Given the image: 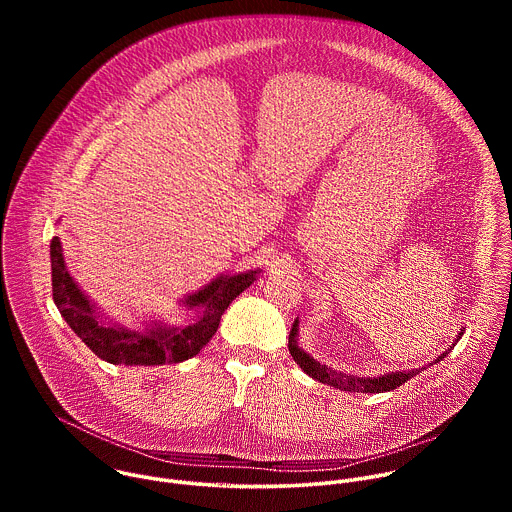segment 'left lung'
<instances>
[{
	"instance_id": "obj_1",
	"label": "left lung",
	"mask_w": 512,
	"mask_h": 512,
	"mask_svg": "<svg viewBox=\"0 0 512 512\" xmlns=\"http://www.w3.org/2000/svg\"><path fill=\"white\" fill-rule=\"evenodd\" d=\"M464 332H458L456 334V340L452 342L450 348H446V352H442L440 356H437L435 360L427 362L425 367H419V369H411V371H395V373H385V375H379V377H356V375H346V373H338V371H332L328 369L326 364H320L318 360H314V356H310L308 352H304V348L300 346V320L296 318L294 326H291V332H289V354L294 356V360L300 364V369L310 375L314 381H320L324 385H330L334 389H340V391H346V393H385V391H393L397 387H401L403 383H407L409 379H413L415 375H419L423 369L431 367V364L444 360L450 350L458 344V340L462 338Z\"/></svg>"
}]
</instances>
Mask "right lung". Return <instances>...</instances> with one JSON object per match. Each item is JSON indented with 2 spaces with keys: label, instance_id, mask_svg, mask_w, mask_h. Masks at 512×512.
Returning <instances> with one entry per match:
<instances>
[{
  "label": "right lung",
  "instance_id": "add662e5",
  "mask_svg": "<svg viewBox=\"0 0 512 512\" xmlns=\"http://www.w3.org/2000/svg\"><path fill=\"white\" fill-rule=\"evenodd\" d=\"M50 263L52 298L64 322L99 358L125 367H162L196 356L214 336L229 304L261 273L251 269L218 275L180 302L186 312H192L190 320L180 324L152 320L145 322V328L133 330L107 322L103 310L70 275L58 237L50 241Z\"/></svg>",
  "mask_w": 512,
  "mask_h": 512
}]
</instances>
